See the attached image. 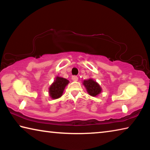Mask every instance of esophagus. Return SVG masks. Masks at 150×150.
Instances as JSON below:
<instances>
[{"instance_id":"obj_1","label":"esophagus","mask_w":150,"mask_h":150,"mask_svg":"<svg viewBox=\"0 0 150 150\" xmlns=\"http://www.w3.org/2000/svg\"><path fill=\"white\" fill-rule=\"evenodd\" d=\"M72 80L73 81H77L78 80V77L76 75H73L72 77Z\"/></svg>"}]
</instances>
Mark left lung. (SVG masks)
Listing matches in <instances>:
<instances>
[{
    "label": "left lung",
    "mask_w": 150,
    "mask_h": 150,
    "mask_svg": "<svg viewBox=\"0 0 150 150\" xmlns=\"http://www.w3.org/2000/svg\"><path fill=\"white\" fill-rule=\"evenodd\" d=\"M83 85H85V87L87 88L88 93L91 96H96L101 92V88L100 85L96 81H93L91 79L88 80L84 81Z\"/></svg>",
    "instance_id": "obj_1"
}]
</instances>
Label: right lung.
I'll return each mask as SVG.
<instances>
[{
  "mask_svg": "<svg viewBox=\"0 0 150 150\" xmlns=\"http://www.w3.org/2000/svg\"><path fill=\"white\" fill-rule=\"evenodd\" d=\"M69 83V81L63 77H57L53 84L50 86L49 93L51 97L54 99L59 98L62 95L65 86Z\"/></svg>",
  "mask_w": 150,
  "mask_h": 150,
  "instance_id": "obj_1",
  "label": "right lung"
}]
</instances>
